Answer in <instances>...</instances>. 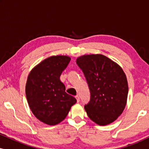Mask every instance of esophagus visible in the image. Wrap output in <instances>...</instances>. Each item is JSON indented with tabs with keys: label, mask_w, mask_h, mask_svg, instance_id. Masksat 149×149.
<instances>
[{
	"label": "esophagus",
	"mask_w": 149,
	"mask_h": 149,
	"mask_svg": "<svg viewBox=\"0 0 149 149\" xmlns=\"http://www.w3.org/2000/svg\"><path fill=\"white\" fill-rule=\"evenodd\" d=\"M76 99L77 100V102H79V101H80V97H79V96L78 95H76Z\"/></svg>",
	"instance_id": "esophagus-1"
}]
</instances>
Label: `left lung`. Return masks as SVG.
I'll return each instance as SVG.
<instances>
[{
  "instance_id": "1",
  "label": "left lung",
  "mask_w": 149,
  "mask_h": 149,
  "mask_svg": "<svg viewBox=\"0 0 149 149\" xmlns=\"http://www.w3.org/2000/svg\"><path fill=\"white\" fill-rule=\"evenodd\" d=\"M90 91V100L85 105L90 119L100 125L115 121L127 102L128 85L123 69L101 54L85 55L77 59Z\"/></svg>"
}]
</instances>
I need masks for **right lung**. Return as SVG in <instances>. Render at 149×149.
<instances>
[{
    "instance_id": "right-lung-1",
    "label": "right lung",
    "mask_w": 149,
    "mask_h": 149,
    "mask_svg": "<svg viewBox=\"0 0 149 149\" xmlns=\"http://www.w3.org/2000/svg\"><path fill=\"white\" fill-rule=\"evenodd\" d=\"M70 61L65 56L45 59L30 71L26 85L27 101L34 115L49 125H57L68 115L77 100L67 93L60 77Z\"/></svg>"
}]
</instances>
